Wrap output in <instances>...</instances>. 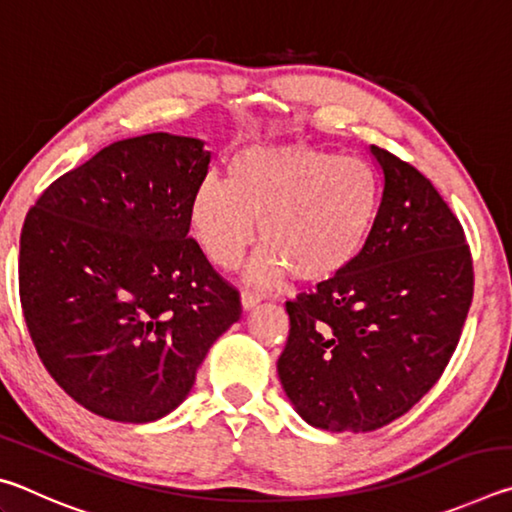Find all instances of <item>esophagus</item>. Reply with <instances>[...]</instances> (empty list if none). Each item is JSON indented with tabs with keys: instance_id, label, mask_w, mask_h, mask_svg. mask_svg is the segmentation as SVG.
<instances>
[{
	"instance_id": "1",
	"label": "esophagus",
	"mask_w": 512,
	"mask_h": 512,
	"mask_svg": "<svg viewBox=\"0 0 512 512\" xmlns=\"http://www.w3.org/2000/svg\"><path fill=\"white\" fill-rule=\"evenodd\" d=\"M259 300H262V296H259V293H255V291H248V289H246V291H241V307H244L246 311H248V309H253Z\"/></svg>"
}]
</instances>
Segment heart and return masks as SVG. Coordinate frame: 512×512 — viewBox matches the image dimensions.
Masks as SVG:
<instances>
[{
	"label": "heart",
	"mask_w": 512,
	"mask_h": 512,
	"mask_svg": "<svg viewBox=\"0 0 512 512\" xmlns=\"http://www.w3.org/2000/svg\"><path fill=\"white\" fill-rule=\"evenodd\" d=\"M370 164L311 146H253L230 162V180L207 176L192 201V228L210 262L235 268L257 237L266 244L250 280L341 273L361 253L379 210Z\"/></svg>",
	"instance_id": "obj_1"
}]
</instances>
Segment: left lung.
<instances>
[{
	"instance_id": "1",
	"label": "left lung",
	"mask_w": 512,
	"mask_h": 512,
	"mask_svg": "<svg viewBox=\"0 0 512 512\" xmlns=\"http://www.w3.org/2000/svg\"><path fill=\"white\" fill-rule=\"evenodd\" d=\"M384 192L361 253L287 302L277 375L302 418L325 431H375L436 384L474 293L463 225L422 173L370 146Z\"/></svg>"
}]
</instances>
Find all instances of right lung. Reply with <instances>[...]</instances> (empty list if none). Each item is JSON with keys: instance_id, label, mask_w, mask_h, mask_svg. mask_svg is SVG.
<instances>
[{"instance_id": "right-lung-1", "label": "right lung", "mask_w": 512, "mask_h": 512, "mask_svg": "<svg viewBox=\"0 0 512 512\" xmlns=\"http://www.w3.org/2000/svg\"><path fill=\"white\" fill-rule=\"evenodd\" d=\"M212 153L149 133L54 180L20 237L24 320L56 384L115 422H153L192 391L212 343L241 316L207 262L192 201Z\"/></svg>"}]
</instances>
